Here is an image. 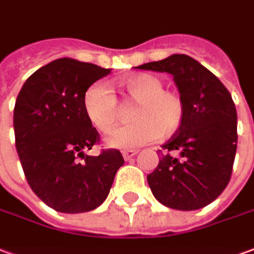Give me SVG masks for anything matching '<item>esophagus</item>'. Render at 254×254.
<instances>
[{"label": "esophagus", "mask_w": 254, "mask_h": 254, "mask_svg": "<svg viewBox=\"0 0 254 254\" xmlns=\"http://www.w3.org/2000/svg\"><path fill=\"white\" fill-rule=\"evenodd\" d=\"M136 154H137V151H136V150H127V151L122 152V157H124V159H125V161H129V159H130L132 157H134Z\"/></svg>", "instance_id": "esophagus-1"}]
</instances>
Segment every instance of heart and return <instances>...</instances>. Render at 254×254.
Wrapping results in <instances>:
<instances>
[{
  "instance_id": "heart-1",
  "label": "heart",
  "mask_w": 254,
  "mask_h": 254,
  "mask_svg": "<svg viewBox=\"0 0 254 254\" xmlns=\"http://www.w3.org/2000/svg\"><path fill=\"white\" fill-rule=\"evenodd\" d=\"M122 104H134L129 113L130 122L117 129L106 143L111 148L130 150L158 137L165 140L179 132L184 121L186 106L175 90L164 89L161 78L137 74L120 81ZM88 120L97 130L110 133L121 120V106L115 95L103 84L88 88L84 95Z\"/></svg>"
}]
</instances>
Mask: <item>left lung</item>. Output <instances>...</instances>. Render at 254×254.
Segmentation results:
<instances>
[{"label":"left lung","mask_w":254,"mask_h":254,"mask_svg":"<svg viewBox=\"0 0 254 254\" xmlns=\"http://www.w3.org/2000/svg\"><path fill=\"white\" fill-rule=\"evenodd\" d=\"M137 68L170 74L186 106L179 132L162 145L159 164L147 176L152 195L177 210L206 206L231 179L238 141L231 95L213 72L187 55H172Z\"/></svg>","instance_id":"left-lung-1"}]
</instances>
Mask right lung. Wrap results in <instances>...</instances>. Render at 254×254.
Masks as SVG:
<instances>
[{
  "label": "right lung",
  "mask_w": 254,
  "mask_h": 254,
  "mask_svg": "<svg viewBox=\"0 0 254 254\" xmlns=\"http://www.w3.org/2000/svg\"><path fill=\"white\" fill-rule=\"evenodd\" d=\"M107 74L110 68L62 58L31 74L16 99L13 129L24 176L56 212L84 213L100 206L124 165L118 150L85 155L99 132L85 114L84 95Z\"/></svg>",
  "instance_id": "add662e5"
}]
</instances>
